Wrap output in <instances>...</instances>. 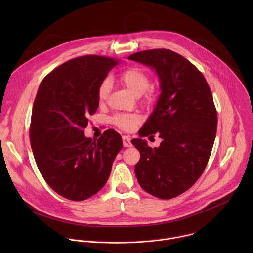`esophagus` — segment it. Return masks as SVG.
I'll list each match as a JSON object with an SVG mask.
<instances>
[{"instance_id": "34e87169", "label": "esophagus", "mask_w": 253, "mask_h": 253, "mask_svg": "<svg viewBox=\"0 0 253 253\" xmlns=\"http://www.w3.org/2000/svg\"><path fill=\"white\" fill-rule=\"evenodd\" d=\"M122 140H123V145L124 147H131V139L129 136H122Z\"/></svg>"}]
</instances>
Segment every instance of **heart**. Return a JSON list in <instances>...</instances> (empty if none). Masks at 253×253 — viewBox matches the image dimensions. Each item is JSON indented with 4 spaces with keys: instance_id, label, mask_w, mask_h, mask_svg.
<instances>
[{
    "instance_id": "obj_1",
    "label": "heart",
    "mask_w": 253,
    "mask_h": 253,
    "mask_svg": "<svg viewBox=\"0 0 253 253\" xmlns=\"http://www.w3.org/2000/svg\"><path fill=\"white\" fill-rule=\"evenodd\" d=\"M121 83L135 96L142 97V103L146 106H152L157 101V93L151 88V80L145 71L138 67H130L122 72L119 77ZM111 92V83L105 79L100 84L97 91V99L100 104L106 102ZM141 118L135 114H120L113 117V123L119 129L124 131H132Z\"/></svg>"
}]
</instances>
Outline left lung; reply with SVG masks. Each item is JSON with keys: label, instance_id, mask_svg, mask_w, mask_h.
<instances>
[{"label": "left lung", "instance_id": "8db88e82", "mask_svg": "<svg viewBox=\"0 0 253 253\" xmlns=\"http://www.w3.org/2000/svg\"><path fill=\"white\" fill-rule=\"evenodd\" d=\"M128 59L153 67L161 84L155 110L139 136L159 133L163 141L158 148L142 139L131 141L140 152L135 174L146 192L171 199L197 181L209 160L217 130L211 90L201 72L171 50L141 51Z\"/></svg>", "mask_w": 253, "mask_h": 253}]
</instances>
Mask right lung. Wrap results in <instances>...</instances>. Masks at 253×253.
I'll return each mask as SVG.
<instances>
[{"mask_svg": "<svg viewBox=\"0 0 253 253\" xmlns=\"http://www.w3.org/2000/svg\"><path fill=\"white\" fill-rule=\"evenodd\" d=\"M117 65L98 55L71 59L50 72L36 95L29 130L35 161L48 185L67 199L82 201L101 190L123 147L113 129L98 140L84 135L99 106L98 88Z\"/></svg>", "mask_w": 253, "mask_h": 253, "instance_id": "right-lung-1", "label": "right lung"}]
</instances>
